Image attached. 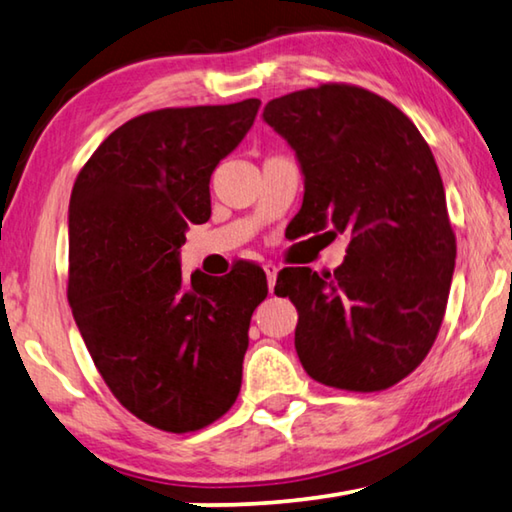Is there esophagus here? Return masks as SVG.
I'll return each mask as SVG.
<instances>
[{"instance_id":"esophagus-1","label":"esophagus","mask_w":512,"mask_h":512,"mask_svg":"<svg viewBox=\"0 0 512 512\" xmlns=\"http://www.w3.org/2000/svg\"><path fill=\"white\" fill-rule=\"evenodd\" d=\"M264 271H266V277H268V291L273 293L275 280H277V273H280V268H277L273 262H266V264H264Z\"/></svg>"}]
</instances>
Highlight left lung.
Listing matches in <instances>:
<instances>
[{
  "label": "left lung",
  "mask_w": 512,
  "mask_h": 512,
  "mask_svg": "<svg viewBox=\"0 0 512 512\" xmlns=\"http://www.w3.org/2000/svg\"><path fill=\"white\" fill-rule=\"evenodd\" d=\"M264 119L305 173L302 235L350 239L334 273L277 275L275 293L298 309L302 368L341 391H386L420 366L445 318L456 235L438 164L413 121L359 85L284 94Z\"/></svg>",
  "instance_id": "8db88e82"
}]
</instances>
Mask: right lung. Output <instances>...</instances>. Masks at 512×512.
Wrapping results in <instances>:
<instances>
[{
  "instance_id": "right-lung-1",
  "label": "right lung",
  "mask_w": 512,
  "mask_h": 512,
  "mask_svg": "<svg viewBox=\"0 0 512 512\" xmlns=\"http://www.w3.org/2000/svg\"><path fill=\"white\" fill-rule=\"evenodd\" d=\"M262 101L144 112L101 142L69 201L67 300L88 352L126 411L169 433L230 411L248 327L268 284L253 262L185 277L189 223L210 219V176Z\"/></svg>"
}]
</instances>
